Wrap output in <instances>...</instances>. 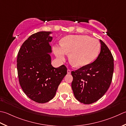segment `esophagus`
Returning <instances> with one entry per match:
<instances>
[{
    "label": "esophagus",
    "instance_id": "1",
    "mask_svg": "<svg viewBox=\"0 0 126 126\" xmlns=\"http://www.w3.org/2000/svg\"><path fill=\"white\" fill-rule=\"evenodd\" d=\"M67 73L69 74L71 73V70H69V69H68V70H67Z\"/></svg>",
    "mask_w": 126,
    "mask_h": 126
}]
</instances>
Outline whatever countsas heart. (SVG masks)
<instances>
[{
	"label": "heart",
	"mask_w": 126,
	"mask_h": 126,
	"mask_svg": "<svg viewBox=\"0 0 126 126\" xmlns=\"http://www.w3.org/2000/svg\"><path fill=\"white\" fill-rule=\"evenodd\" d=\"M53 51L61 61L65 60L66 53H70L71 64L76 68H81L97 58L100 51V44L97 39L87 35H67L62 39L61 46L53 47Z\"/></svg>",
	"instance_id": "obj_1"
}]
</instances>
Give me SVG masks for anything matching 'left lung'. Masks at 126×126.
I'll use <instances>...</instances> for the list:
<instances>
[{"mask_svg": "<svg viewBox=\"0 0 126 126\" xmlns=\"http://www.w3.org/2000/svg\"><path fill=\"white\" fill-rule=\"evenodd\" d=\"M100 52L93 63L71 71V88L76 99L85 104L97 102L109 88L114 72V58L107 46L100 40Z\"/></svg>", "mask_w": 126, "mask_h": 126, "instance_id": "left-lung-1", "label": "left lung"}]
</instances>
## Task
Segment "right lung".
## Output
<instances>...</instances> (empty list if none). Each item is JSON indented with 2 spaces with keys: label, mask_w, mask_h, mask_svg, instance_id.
Segmentation results:
<instances>
[{
  "label": "right lung",
  "mask_w": 126,
  "mask_h": 126,
  "mask_svg": "<svg viewBox=\"0 0 126 126\" xmlns=\"http://www.w3.org/2000/svg\"><path fill=\"white\" fill-rule=\"evenodd\" d=\"M52 33L41 31L32 34L22 44L17 55L19 84L31 99L39 103L48 102L55 97L67 73L65 65L56 68L51 65Z\"/></svg>",
  "instance_id": "add662e5"
}]
</instances>
